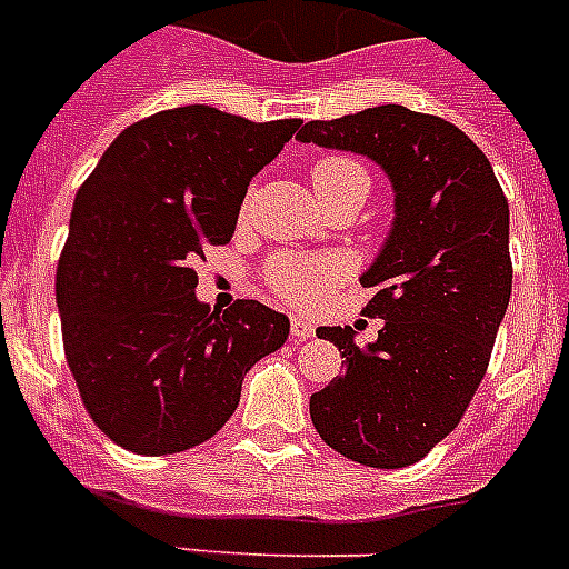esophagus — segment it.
I'll return each mask as SVG.
<instances>
[{"label":"esophagus","instance_id":"obj_1","mask_svg":"<svg viewBox=\"0 0 569 569\" xmlns=\"http://www.w3.org/2000/svg\"><path fill=\"white\" fill-rule=\"evenodd\" d=\"M315 336V323L307 318H292V338L298 341H309Z\"/></svg>","mask_w":569,"mask_h":569}]
</instances>
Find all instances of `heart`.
Listing matches in <instances>:
<instances>
[{
	"instance_id": "1",
	"label": "heart",
	"mask_w": 569,
	"mask_h": 569,
	"mask_svg": "<svg viewBox=\"0 0 569 569\" xmlns=\"http://www.w3.org/2000/svg\"><path fill=\"white\" fill-rule=\"evenodd\" d=\"M315 193L323 204L336 202L347 193L367 196L370 176L350 156H323L309 170ZM343 262L336 257L280 254L266 269V283L274 295L286 298L295 307H315L329 295V289L341 280Z\"/></svg>"
}]
</instances>
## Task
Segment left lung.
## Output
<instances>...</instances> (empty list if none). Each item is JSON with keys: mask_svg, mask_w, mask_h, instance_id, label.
I'll return each instance as SVG.
<instances>
[{"mask_svg": "<svg viewBox=\"0 0 569 569\" xmlns=\"http://www.w3.org/2000/svg\"><path fill=\"white\" fill-rule=\"evenodd\" d=\"M303 144L361 152L388 173L396 217L361 283L379 338L318 327L343 376L312 393L315 431L347 460L405 469L455 431L489 367L509 295V202L489 159L460 127L408 107L309 121Z\"/></svg>", "mask_w": 569, "mask_h": 569, "instance_id": "8db88e82", "label": "left lung"}]
</instances>
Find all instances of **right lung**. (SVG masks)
Returning <instances> with one entry per match:
<instances>
[{
	"label": "right lung",
	"mask_w": 569,
	"mask_h": 569,
	"mask_svg": "<svg viewBox=\"0 0 569 569\" xmlns=\"http://www.w3.org/2000/svg\"><path fill=\"white\" fill-rule=\"evenodd\" d=\"M298 127L164 109L114 138L74 196L54 283L66 361L89 417L127 451L202 446L248 370L289 338V318L260 300L199 303L193 262L231 240L248 184Z\"/></svg>",
	"instance_id": "obj_1"
}]
</instances>
